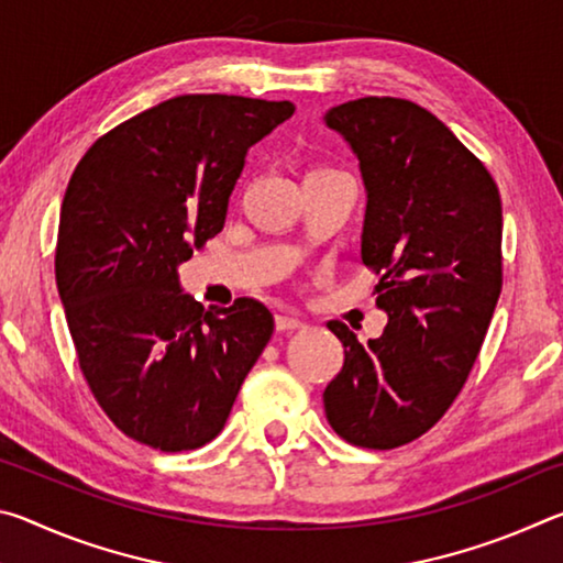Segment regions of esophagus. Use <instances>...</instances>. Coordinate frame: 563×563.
I'll return each instance as SVG.
<instances>
[{
    "label": "esophagus",
    "instance_id": "34e87169",
    "mask_svg": "<svg viewBox=\"0 0 563 563\" xmlns=\"http://www.w3.org/2000/svg\"><path fill=\"white\" fill-rule=\"evenodd\" d=\"M305 322L298 316H290V312H280L278 318H275V328L280 332H290V330H300Z\"/></svg>",
    "mask_w": 563,
    "mask_h": 563
}]
</instances>
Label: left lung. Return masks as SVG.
Returning a JSON list of instances; mask_svg holds the SVG:
<instances>
[{
	"mask_svg": "<svg viewBox=\"0 0 563 563\" xmlns=\"http://www.w3.org/2000/svg\"><path fill=\"white\" fill-rule=\"evenodd\" d=\"M322 121L360 161V255L387 312L367 342L328 322L345 362L322 402L342 440L395 450L437 424L479 355L501 292V198L482 161L412 101L365 97Z\"/></svg>",
	"mask_w": 563,
	"mask_h": 563,
	"instance_id": "8db88e82",
	"label": "left lung"
}]
</instances>
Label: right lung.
<instances>
[{"mask_svg": "<svg viewBox=\"0 0 563 563\" xmlns=\"http://www.w3.org/2000/svg\"><path fill=\"white\" fill-rule=\"evenodd\" d=\"M290 101L176 97L93 144L66 186L56 288L93 397L119 430L161 452L221 434L273 335L253 298L206 310L178 265L223 231L253 144Z\"/></svg>", "mask_w": 563, "mask_h": 563, "instance_id": "obj_1", "label": "right lung"}]
</instances>
